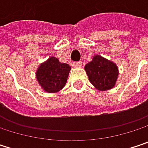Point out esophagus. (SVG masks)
Listing matches in <instances>:
<instances>
[{"label":"esophagus","instance_id":"1","mask_svg":"<svg viewBox=\"0 0 148 148\" xmlns=\"http://www.w3.org/2000/svg\"><path fill=\"white\" fill-rule=\"evenodd\" d=\"M73 66L75 68H81L82 67V62H74Z\"/></svg>","mask_w":148,"mask_h":148}]
</instances>
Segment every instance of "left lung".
<instances>
[{
	"mask_svg": "<svg viewBox=\"0 0 148 148\" xmlns=\"http://www.w3.org/2000/svg\"><path fill=\"white\" fill-rule=\"evenodd\" d=\"M85 71L91 84L99 91H107L116 86L119 70L116 64L99 55L86 64Z\"/></svg>",
	"mask_w": 148,
	"mask_h": 148,
	"instance_id": "obj_1",
	"label": "left lung"
}]
</instances>
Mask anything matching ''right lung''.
Wrapping results in <instances>:
<instances>
[{
    "label": "right lung",
    "mask_w": 148,
    "mask_h": 148,
    "mask_svg": "<svg viewBox=\"0 0 148 148\" xmlns=\"http://www.w3.org/2000/svg\"><path fill=\"white\" fill-rule=\"evenodd\" d=\"M71 67L60 62L55 56L42 62L36 72V79L41 88L48 93L60 92L66 85Z\"/></svg>",
    "instance_id": "right-lung-1"
}]
</instances>
